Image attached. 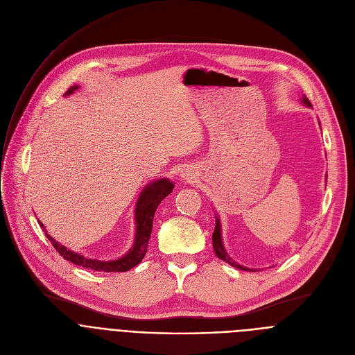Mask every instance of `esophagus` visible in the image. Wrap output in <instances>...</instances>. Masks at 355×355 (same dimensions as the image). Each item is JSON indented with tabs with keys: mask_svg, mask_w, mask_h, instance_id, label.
<instances>
[{
	"mask_svg": "<svg viewBox=\"0 0 355 355\" xmlns=\"http://www.w3.org/2000/svg\"><path fill=\"white\" fill-rule=\"evenodd\" d=\"M184 177H187V178H189V174H184Z\"/></svg>",
	"mask_w": 355,
	"mask_h": 355,
	"instance_id": "34e87169",
	"label": "esophagus"
}]
</instances>
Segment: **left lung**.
<instances>
[{"instance_id":"obj_1","label":"left lung","mask_w":355,"mask_h":355,"mask_svg":"<svg viewBox=\"0 0 355 355\" xmlns=\"http://www.w3.org/2000/svg\"><path fill=\"white\" fill-rule=\"evenodd\" d=\"M303 103H305V105H308V107H312V104L309 103V99L306 98V96H303ZM212 241H214V248H215V252H216V256L220 259V260H223V261H226V263H229L232 267H236V268H239V270H244V271H256V270H251V268H245V267H243V266H240V264H237L236 261H233L229 256H227V252H226V250H225V247H223V243H222V237H220V220L216 218V225H215V230H214V234H212Z\"/></svg>"}]
</instances>
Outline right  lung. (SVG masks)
Wrapping results in <instances>:
<instances>
[{
  "label": "right lung",
  "instance_id": "obj_1",
  "mask_svg": "<svg viewBox=\"0 0 355 355\" xmlns=\"http://www.w3.org/2000/svg\"><path fill=\"white\" fill-rule=\"evenodd\" d=\"M78 87L73 85L66 91V95L73 94ZM174 184L170 182L168 180L163 178L159 180L156 182L148 184L143 192L139 196L137 200V207H136V239H135V244L130 248V251L128 254H125L122 259L119 260H114V261H99V260H92V259H85L77 252L66 248L64 245H62L59 241H56L53 237H50L43 225L40 223L43 232L46 233V237L49 239V241L52 243V245L56 248V251L59 254L66 259L67 261H71L76 266L88 268V270H94V271H104V272H125L129 271L130 268H133L135 266H137L146 256L147 252V245H148V240H150V234H151V229H153V218H155V212L157 209V207L162 204V200L173 192Z\"/></svg>",
  "mask_w": 355,
  "mask_h": 355
}]
</instances>
